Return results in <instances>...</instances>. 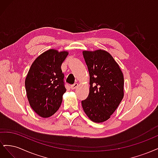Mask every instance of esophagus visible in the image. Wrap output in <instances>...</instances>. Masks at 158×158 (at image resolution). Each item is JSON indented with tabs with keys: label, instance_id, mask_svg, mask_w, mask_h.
<instances>
[{
	"label": "esophagus",
	"instance_id": "1",
	"mask_svg": "<svg viewBox=\"0 0 158 158\" xmlns=\"http://www.w3.org/2000/svg\"><path fill=\"white\" fill-rule=\"evenodd\" d=\"M78 85H79V84L78 83H75V84H74L73 85H70V88H71V89H75L76 88H77L78 87Z\"/></svg>",
	"mask_w": 158,
	"mask_h": 158
}]
</instances>
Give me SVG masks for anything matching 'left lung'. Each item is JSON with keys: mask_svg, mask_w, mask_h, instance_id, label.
Instances as JSON below:
<instances>
[{"mask_svg": "<svg viewBox=\"0 0 158 158\" xmlns=\"http://www.w3.org/2000/svg\"><path fill=\"white\" fill-rule=\"evenodd\" d=\"M89 74V93L82 101L84 111L95 123L107 121L124 96V77L118 64L104 50L84 51Z\"/></svg>", "mask_w": 158, "mask_h": 158, "instance_id": "1", "label": "left lung"}]
</instances>
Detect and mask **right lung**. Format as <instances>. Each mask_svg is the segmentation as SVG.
Wrapping results in <instances>:
<instances>
[{
  "instance_id": "1",
  "label": "right lung",
  "mask_w": 158,
  "mask_h": 158,
  "mask_svg": "<svg viewBox=\"0 0 158 158\" xmlns=\"http://www.w3.org/2000/svg\"><path fill=\"white\" fill-rule=\"evenodd\" d=\"M69 54L49 49L33 61L25 80L27 98L38 115L47 118L60 106L66 92L61 65Z\"/></svg>"
}]
</instances>
